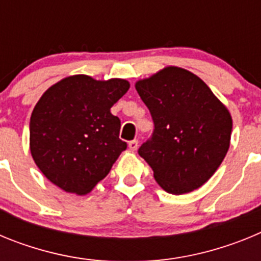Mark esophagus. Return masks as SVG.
<instances>
[{"mask_svg":"<svg viewBox=\"0 0 261 261\" xmlns=\"http://www.w3.org/2000/svg\"><path fill=\"white\" fill-rule=\"evenodd\" d=\"M128 146H129V149H130V150L136 151V150H137V147H138V141H137V140H132V141H129Z\"/></svg>","mask_w":261,"mask_h":261,"instance_id":"esophagus-1","label":"esophagus"}]
</instances>
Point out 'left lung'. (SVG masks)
I'll list each match as a JSON object with an SVG mask.
<instances>
[{"mask_svg":"<svg viewBox=\"0 0 261 261\" xmlns=\"http://www.w3.org/2000/svg\"><path fill=\"white\" fill-rule=\"evenodd\" d=\"M136 90L154 121L151 138L138 154L153 168L156 183L172 195L200 188L229 150V110L201 78L177 66L138 81Z\"/></svg>","mask_w":261,"mask_h":261,"instance_id":"obj_1","label":"left lung"}]
</instances>
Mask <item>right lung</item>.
Wrapping results in <instances>:
<instances>
[{
  "mask_svg": "<svg viewBox=\"0 0 261 261\" xmlns=\"http://www.w3.org/2000/svg\"><path fill=\"white\" fill-rule=\"evenodd\" d=\"M120 78L70 75L45 91L30 120L31 155L48 180L75 195L91 192L126 149L111 107L128 91Z\"/></svg>",
  "mask_w": 261,
  "mask_h": 261,
  "instance_id": "1",
  "label": "right lung"
}]
</instances>
